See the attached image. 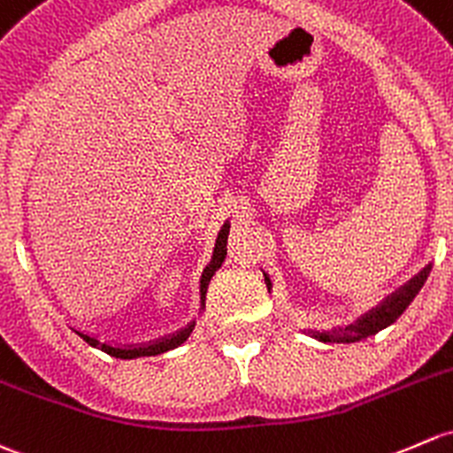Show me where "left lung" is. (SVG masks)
Segmentation results:
<instances>
[{"mask_svg": "<svg viewBox=\"0 0 453 453\" xmlns=\"http://www.w3.org/2000/svg\"><path fill=\"white\" fill-rule=\"evenodd\" d=\"M430 271H432V265H427L421 273L411 280V282L403 284L397 293H393L390 297L384 299V302L380 303L378 308H373L371 312L363 314V317H360L356 323H351V326L339 327V330H332V332L312 330L311 336L323 342H356V341L366 339V336L378 334L380 330H384V327H388L390 323L397 321V319L402 317V312L411 306L412 299L417 297V293L421 290L423 284H426ZM265 282H266V288H271V280L266 273H265Z\"/></svg>", "mask_w": 453, "mask_h": 453, "instance_id": "1", "label": "left lung"}]
</instances>
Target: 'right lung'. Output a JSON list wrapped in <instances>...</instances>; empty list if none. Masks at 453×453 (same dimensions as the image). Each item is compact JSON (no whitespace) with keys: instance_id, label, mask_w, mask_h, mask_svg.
Returning a JSON list of instances; mask_svg holds the SVG:
<instances>
[{"instance_id":"obj_1","label":"right lung","mask_w":453,"mask_h":453,"mask_svg":"<svg viewBox=\"0 0 453 453\" xmlns=\"http://www.w3.org/2000/svg\"><path fill=\"white\" fill-rule=\"evenodd\" d=\"M227 234H230V223H226V226L221 227V232H219L217 242H214V254H212L211 265H208L206 269H203V273H202V287H199V295H202V306H203V302H206V290H208V284H211L214 271H217L219 266L223 265V260H226V254H227V250H226ZM193 327H195V321L190 323V326L184 327V330H180L178 334H171V336H166V339L154 341V342H150V345H139V347L108 345V342H99L97 339H93V336H87V334H82V339L87 341L88 345L99 347V349L106 351V354L114 356V358L130 360V358H139V356H158V354H165V351H169V349H173V347L182 345V342L190 336Z\"/></svg>"}]
</instances>
